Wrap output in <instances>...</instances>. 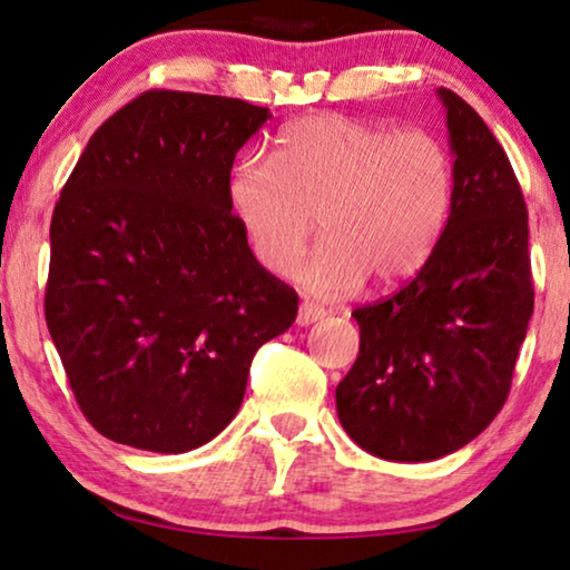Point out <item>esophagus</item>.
I'll return each instance as SVG.
<instances>
[{"label": "esophagus", "instance_id": "1", "mask_svg": "<svg viewBox=\"0 0 570 570\" xmlns=\"http://www.w3.org/2000/svg\"><path fill=\"white\" fill-rule=\"evenodd\" d=\"M324 316H326V311H324L322 306H316V303H311V301H303V303H301V308H298V324L308 326V324H314V322H322Z\"/></svg>", "mask_w": 570, "mask_h": 570}]
</instances>
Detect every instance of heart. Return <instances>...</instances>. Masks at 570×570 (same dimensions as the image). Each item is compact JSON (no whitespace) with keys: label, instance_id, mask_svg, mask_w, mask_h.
<instances>
[{"label":"heart","instance_id":"heart-1","mask_svg":"<svg viewBox=\"0 0 570 570\" xmlns=\"http://www.w3.org/2000/svg\"><path fill=\"white\" fill-rule=\"evenodd\" d=\"M454 158L431 131L322 114L287 124L272 163L240 160L228 199L256 259L279 277L298 267L318 217L326 238L301 283L350 295L368 275L400 285L431 262L454 209Z\"/></svg>","mask_w":570,"mask_h":570}]
</instances>
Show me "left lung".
<instances>
[{
	"label": "left lung",
	"instance_id": "left-lung-1",
	"mask_svg": "<svg viewBox=\"0 0 570 570\" xmlns=\"http://www.w3.org/2000/svg\"><path fill=\"white\" fill-rule=\"evenodd\" d=\"M454 209L431 262L389 298L353 311L361 353L337 386L350 439L389 462H431L493 423L534 311L527 202L474 108L441 88Z\"/></svg>",
	"mask_w": 570,
	"mask_h": 570
}]
</instances>
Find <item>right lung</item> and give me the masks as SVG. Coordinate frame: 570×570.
Returning <instances> with one entry per match:
<instances>
[{
    "instance_id": "add662e5",
    "label": "right lung",
    "mask_w": 570,
    "mask_h": 570,
    "mask_svg": "<svg viewBox=\"0 0 570 570\" xmlns=\"http://www.w3.org/2000/svg\"><path fill=\"white\" fill-rule=\"evenodd\" d=\"M269 108L147 90L100 124L51 217L46 326L82 415L124 446L184 454L244 402L298 293L230 213L236 153Z\"/></svg>"
}]
</instances>
